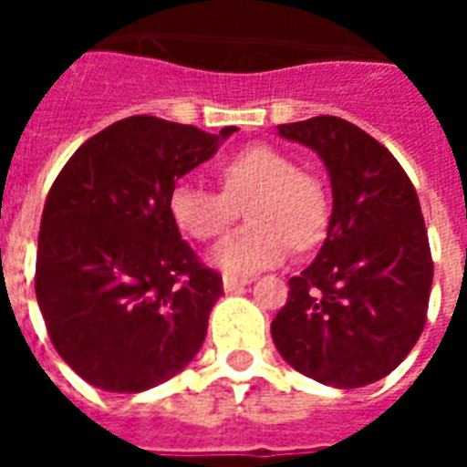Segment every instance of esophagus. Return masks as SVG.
Masks as SVG:
<instances>
[{
    "label": "esophagus",
    "instance_id": "esophagus-1",
    "mask_svg": "<svg viewBox=\"0 0 467 467\" xmlns=\"http://www.w3.org/2000/svg\"><path fill=\"white\" fill-rule=\"evenodd\" d=\"M252 284V278L249 276H233V274H225L223 276V288H225L227 293L237 291V288H242V285Z\"/></svg>",
    "mask_w": 467,
    "mask_h": 467
}]
</instances>
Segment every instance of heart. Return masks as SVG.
<instances>
[{"label": "heart", "instance_id": "1", "mask_svg": "<svg viewBox=\"0 0 467 467\" xmlns=\"http://www.w3.org/2000/svg\"><path fill=\"white\" fill-rule=\"evenodd\" d=\"M223 191L198 183H176L169 213L176 227L198 242L225 230L240 208L247 225L213 247L211 262L230 274H252L284 262L288 247L310 249L329 225V196L322 179L298 169L291 157L271 145H247L218 164Z\"/></svg>", "mask_w": 467, "mask_h": 467}]
</instances>
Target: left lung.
Wrapping results in <instances>:
<instances>
[{
	"instance_id": "obj_1",
	"label": "left lung",
	"mask_w": 467,
	"mask_h": 467,
	"mask_svg": "<svg viewBox=\"0 0 467 467\" xmlns=\"http://www.w3.org/2000/svg\"><path fill=\"white\" fill-rule=\"evenodd\" d=\"M307 145L332 179L327 240L271 322L285 361L334 388L395 370L427 322L434 262L420 198L400 161L354 123L315 116L278 126Z\"/></svg>"
}]
</instances>
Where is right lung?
Listing matches in <instances>:
<instances>
[{"mask_svg": "<svg viewBox=\"0 0 467 467\" xmlns=\"http://www.w3.org/2000/svg\"><path fill=\"white\" fill-rule=\"evenodd\" d=\"M234 130L130 116L89 138L55 179L36 298L55 351L94 388L150 390L198 354L223 278L182 240L169 193Z\"/></svg>", "mask_w": 467, "mask_h": 467, "instance_id": "right-lung-1", "label": "right lung"}]
</instances>
